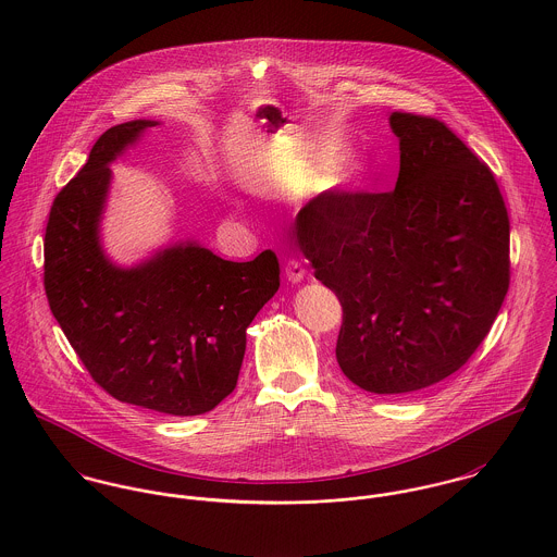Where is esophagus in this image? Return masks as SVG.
Segmentation results:
<instances>
[{
	"mask_svg": "<svg viewBox=\"0 0 557 557\" xmlns=\"http://www.w3.org/2000/svg\"><path fill=\"white\" fill-rule=\"evenodd\" d=\"M285 276L289 283H300L305 276H307V268L300 259H289L285 263Z\"/></svg>",
	"mask_w": 557,
	"mask_h": 557,
	"instance_id": "1",
	"label": "esophagus"
}]
</instances>
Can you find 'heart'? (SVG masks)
I'll list each match as a JSON object with an SVG mask.
<instances>
[{
	"label": "heart",
	"instance_id": "b5f03b06",
	"mask_svg": "<svg viewBox=\"0 0 557 557\" xmlns=\"http://www.w3.org/2000/svg\"><path fill=\"white\" fill-rule=\"evenodd\" d=\"M345 160V152L343 148H330V150H323L319 152L318 157L311 162V169H309V180L311 182H321L325 180L341 162Z\"/></svg>",
	"mask_w": 557,
	"mask_h": 557
}]
</instances>
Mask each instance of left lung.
I'll return each instance as SVG.
<instances>
[{"label":"left lung","mask_w":557,"mask_h":557,"mask_svg":"<svg viewBox=\"0 0 557 557\" xmlns=\"http://www.w3.org/2000/svg\"><path fill=\"white\" fill-rule=\"evenodd\" d=\"M397 186L305 206L298 242L343 307L336 360L375 395L459 371L510 285V223L491 169L440 120L395 111Z\"/></svg>","instance_id":"left-lung-1"}]
</instances>
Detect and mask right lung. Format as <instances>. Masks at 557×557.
<instances>
[{
    "label": "right lung",
    "mask_w": 557,
    "mask_h": 557,
    "mask_svg": "<svg viewBox=\"0 0 557 557\" xmlns=\"http://www.w3.org/2000/svg\"><path fill=\"white\" fill-rule=\"evenodd\" d=\"M152 120L109 128L58 193L45 234V292L91 380L111 397L197 416L234 393L246 327L281 285L272 250L227 261L197 242L115 265L98 238L111 169Z\"/></svg>",
    "instance_id": "obj_1"
}]
</instances>
